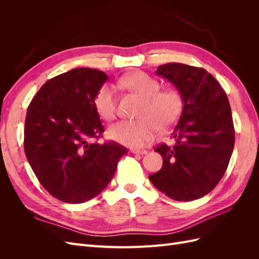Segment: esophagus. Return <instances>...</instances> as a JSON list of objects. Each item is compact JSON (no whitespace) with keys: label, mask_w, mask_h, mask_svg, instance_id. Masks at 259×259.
<instances>
[{"label":"esophagus","mask_w":259,"mask_h":259,"mask_svg":"<svg viewBox=\"0 0 259 259\" xmlns=\"http://www.w3.org/2000/svg\"><path fill=\"white\" fill-rule=\"evenodd\" d=\"M131 152L134 154H147V150H140V149H131Z\"/></svg>","instance_id":"esophagus-1"}]
</instances>
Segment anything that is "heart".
<instances>
[{"instance_id":"obj_1","label":"heart","mask_w":259,"mask_h":259,"mask_svg":"<svg viewBox=\"0 0 259 259\" xmlns=\"http://www.w3.org/2000/svg\"><path fill=\"white\" fill-rule=\"evenodd\" d=\"M122 88L144 98L139 120H121L108 128V137L127 147H145L153 142L159 127L167 130L176 123L183 109V97L177 89L160 91V83L149 74L137 71L122 77ZM95 107L101 119L111 121L116 113V93L105 84L95 96Z\"/></svg>"}]
</instances>
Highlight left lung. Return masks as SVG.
Returning <instances> with one entry per match:
<instances>
[{
	"label": "left lung",
	"mask_w": 259,
	"mask_h": 259,
	"mask_svg": "<svg viewBox=\"0 0 259 259\" xmlns=\"http://www.w3.org/2000/svg\"><path fill=\"white\" fill-rule=\"evenodd\" d=\"M155 73L175 86L184 105L171 133L175 145L154 149L162 155L163 165L149 179L173 200L200 199L223 178L233 151L228 97L215 77L202 68L170 62L159 66Z\"/></svg>",
	"instance_id": "left-lung-1"
}]
</instances>
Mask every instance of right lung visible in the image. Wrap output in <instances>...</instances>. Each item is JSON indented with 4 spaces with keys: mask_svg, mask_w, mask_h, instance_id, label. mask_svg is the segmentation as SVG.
<instances>
[{
    "mask_svg": "<svg viewBox=\"0 0 259 259\" xmlns=\"http://www.w3.org/2000/svg\"><path fill=\"white\" fill-rule=\"evenodd\" d=\"M107 80L97 69H72L46 82L28 107L26 156L38 182L62 202L95 198L127 153L114 142L92 143L105 132L94 100Z\"/></svg>",
    "mask_w": 259,
    "mask_h": 259,
    "instance_id": "obj_1",
    "label": "right lung"
}]
</instances>
